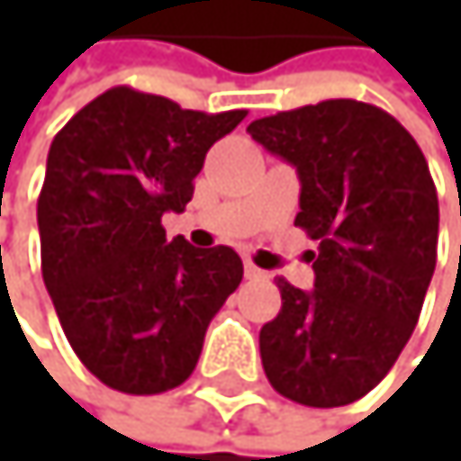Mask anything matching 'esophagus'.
I'll list each match as a JSON object with an SVG mask.
<instances>
[{
  "label": "esophagus",
  "mask_w": 461,
  "mask_h": 461,
  "mask_svg": "<svg viewBox=\"0 0 461 461\" xmlns=\"http://www.w3.org/2000/svg\"><path fill=\"white\" fill-rule=\"evenodd\" d=\"M243 271H246V279H251V282H259V279H268V274H265L262 268H257L254 262H246L243 265Z\"/></svg>",
  "instance_id": "34e87169"
}]
</instances>
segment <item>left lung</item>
Returning a JSON list of instances; mask_svg holds the SVG:
<instances>
[{
    "label": "left lung",
    "instance_id": "1",
    "mask_svg": "<svg viewBox=\"0 0 461 461\" xmlns=\"http://www.w3.org/2000/svg\"><path fill=\"white\" fill-rule=\"evenodd\" d=\"M249 135L295 166V226L318 240L312 290L276 279L282 310L259 329L265 376L295 403H354L420 318L439 232L429 163L390 113L357 99L265 115Z\"/></svg>",
    "mask_w": 461,
    "mask_h": 461
}]
</instances>
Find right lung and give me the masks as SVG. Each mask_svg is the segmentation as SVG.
Wrapping results in <instances>:
<instances>
[{
	"mask_svg": "<svg viewBox=\"0 0 461 461\" xmlns=\"http://www.w3.org/2000/svg\"><path fill=\"white\" fill-rule=\"evenodd\" d=\"M243 118L118 85L51 140L38 196L43 282L79 362L118 393L179 387L243 279L229 246L196 249L163 229V212L193 199L210 146Z\"/></svg>",
	"mask_w": 461,
	"mask_h": 461,
	"instance_id": "right-lung-1",
	"label": "right lung"
}]
</instances>
